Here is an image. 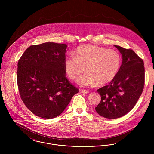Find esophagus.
<instances>
[{"label":"esophagus","instance_id":"obj_1","mask_svg":"<svg viewBox=\"0 0 154 154\" xmlns=\"http://www.w3.org/2000/svg\"><path fill=\"white\" fill-rule=\"evenodd\" d=\"M81 92L84 94H88L89 92V91L88 90H86V89H81Z\"/></svg>","mask_w":154,"mask_h":154}]
</instances>
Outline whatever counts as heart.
Wrapping results in <instances>:
<instances>
[{
  "label": "heart",
  "instance_id": "b5f03b06",
  "mask_svg": "<svg viewBox=\"0 0 154 154\" xmlns=\"http://www.w3.org/2000/svg\"><path fill=\"white\" fill-rule=\"evenodd\" d=\"M121 66V57L115 50L106 49L92 44L79 47L74 56L64 60V68L67 76L76 80L85 71L87 72L79 81L82 85L103 86L111 82Z\"/></svg>",
  "mask_w": 154,
  "mask_h": 154
}]
</instances>
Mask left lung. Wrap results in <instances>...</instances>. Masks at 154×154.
Returning a JSON list of instances; mask_svg holds the SVG:
<instances>
[{
    "label": "left lung",
    "mask_w": 154,
    "mask_h": 154,
    "mask_svg": "<svg viewBox=\"0 0 154 154\" xmlns=\"http://www.w3.org/2000/svg\"><path fill=\"white\" fill-rule=\"evenodd\" d=\"M114 46L122 55V63L115 78L97 90L101 100L95 107L98 114L110 119L121 117L131 111L145 85L143 60L132 49Z\"/></svg>",
    "instance_id": "left-lung-1"
}]
</instances>
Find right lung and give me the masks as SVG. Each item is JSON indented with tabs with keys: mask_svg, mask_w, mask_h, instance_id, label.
<instances>
[{
	"mask_svg": "<svg viewBox=\"0 0 154 154\" xmlns=\"http://www.w3.org/2000/svg\"><path fill=\"white\" fill-rule=\"evenodd\" d=\"M67 45L44 43L29 46L18 60L17 83L20 97L34 114L53 119L66 109L79 92L66 78Z\"/></svg>",
	"mask_w": 154,
	"mask_h": 154,
	"instance_id": "add662e5",
	"label": "right lung"
}]
</instances>
